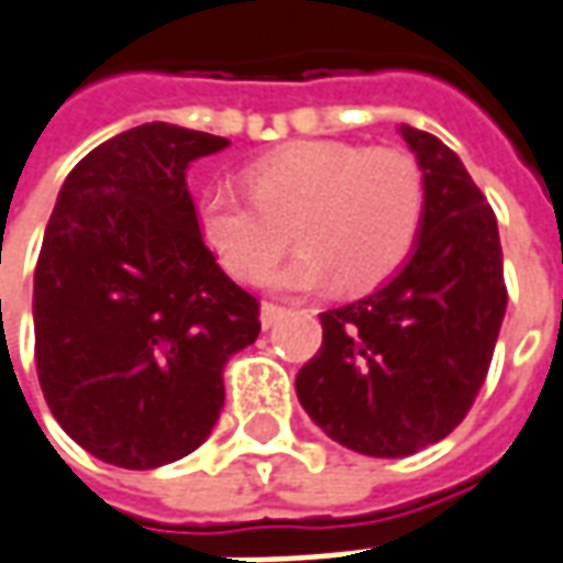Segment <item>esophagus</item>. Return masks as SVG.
I'll use <instances>...</instances> for the list:
<instances>
[{
  "instance_id": "esophagus-1",
  "label": "esophagus",
  "mask_w": 563,
  "mask_h": 563,
  "mask_svg": "<svg viewBox=\"0 0 563 563\" xmlns=\"http://www.w3.org/2000/svg\"><path fill=\"white\" fill-rule=\"evenodd\" d=\"M283 313H286V308L274 305V301H265V305H262V325H265V329H271L274 322L283 320Z\"/></svg>"
}]
</instances>
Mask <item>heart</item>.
<instances>
[{"instance_id": "b5f03b06", "label": "heart", "mask_w": 563, "mask_h": 563, "mask_svg": "<svg viewBox=\"0 0 563 563\" xmlns=\"http://www.w3.org/2000/svg\"><path fill=\"white\" fill-rule=\"evenodd\" d=\"M246 186L213 183L198 198L203 241L241 280L265 274L295 234L301 250L265 277L274 289L310 292L335 280L368 289L418 241L423 173L405 148L335 140L283 145L250 164Z\"/></svg>"}]
</instances>
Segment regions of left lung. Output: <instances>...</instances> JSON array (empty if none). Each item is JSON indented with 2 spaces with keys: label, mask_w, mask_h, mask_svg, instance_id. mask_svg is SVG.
Instances as JSON below:
<instances>
[{
  "label": "left lung",
  "mask_w": 563,
  "mask_h": 563,
  "mask_svg": "<svg viewBox=\"0 0 563 563\" xmlns=\"http://www.w3.org/2000/svg\"><path fill=\"white\" fill-rule=\"evenodd\" d=\"M423 173L415 253L380 289L320 313L295 377L310 420L350 451L408 457L466 418L506 313L497 216L439 136L399 128Z\"/></svg>",
  "instance_id": "1"
}]
</instances>
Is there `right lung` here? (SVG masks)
Instances as JSON below:
<instances>
[{"label":"right lung","instance_id":"obj_1","mask_svg":"<svg viewBox=\"0 0 563 563\" xmlns=\"http://www.w3.org/2000/svg\"><path fill=\"white\" fill-rule=\"evenodd\" d=\"M225 136L164 121L97 145L66 176L35 262V372L69 439L155 470L210 435L228 356L253 344L255 295L216 265L188 195Z\"/></svg>","mask_w":563,"mask_h":563}]
</instances>
